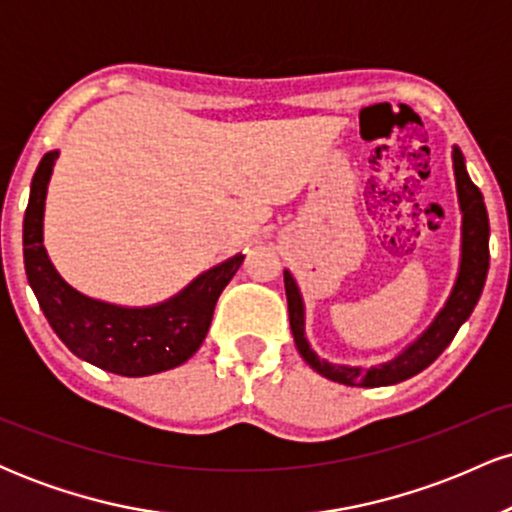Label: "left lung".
<instances>
[{"mask_svg": "<svg viewBox=\"0 0 512 512\" xmlns=\"http://www.w3.org/2000/svg\"><path fill=\"white\" fill-rule=\"evenodd\" d=\"M452 163H455V180H457V197H460L462 209V262L460 274H457L455 289H452L448 303L440 310L433 325L424 332V337L416 339L404 354H399L395 361L385 363L378 368H349V366H332L322 361L320 356L310 349L305 339V320H303V298L298 293L296 281L289 272H284L286 301H289V320L296 349L301 351L310 368L317 370L322 378L334 380V383L351 385V387H380L395 385L411 375L431 366L436 358L443 354L445 346L455 339L462 322L472 315L477 305L481 289L486 284V272H489V214H486L484 197L479 187L469 180L467 168L460 149H452Z\"/></svg>", "mask_w": 512, "mask_h": 512, "instance_id": "obj_1", "label": "left lung"}]
</instances>
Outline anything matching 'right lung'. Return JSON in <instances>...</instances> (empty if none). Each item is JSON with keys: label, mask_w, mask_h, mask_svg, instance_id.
<instances>
[{"label": "right lung", "mask_w": 512, "mask_h": 512, "mask_svg": "<svg viewBox=\"0 0 512 512\" xmlns=\"http://www.w3.org/2000/svg\"><path fill=\"white\" fill-rule=\"evenodd\" d=\"M57 151L43 156L23 216V264L50 327L72 354L127 378L185 363L207 337L214 305L245 257L236 255L197 276L187 289L151 308H122L79 293L52 267L43 248L45 192Z\"/></svg>", "instance_id": "add662e5"}]
</instances>
